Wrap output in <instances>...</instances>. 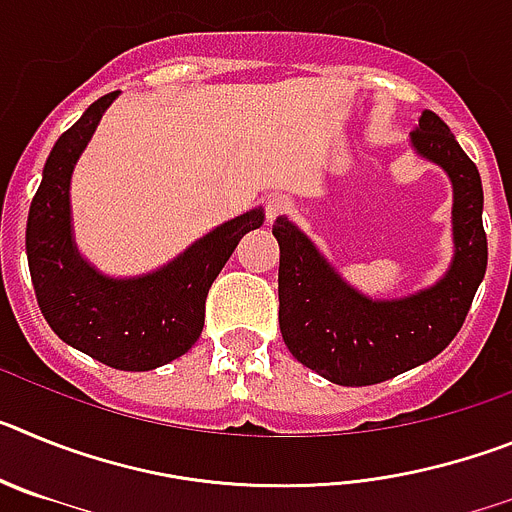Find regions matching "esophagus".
I'll use <instances>...</instances> for the list:
<instances>
[{"mask_svg":"<svg viewBox=\"0 0 512 512\" xmlns=\"http://www.w3.org/2000/svg\"><path fill=\"white\" fill-rule=\"evenodd\" d=\"M289 212H292V200H287V197H271L266 202V223L271 225L277 217L289 215Z\"/></svg>","mask_w":512,"mask_h":512,"instance_id":"34e87169","label":"esophagus"}]
</instances>
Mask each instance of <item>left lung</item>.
Segmentation results:
<instances>
[{
	"label": "left lung",
	"mask_w": 512,
	"mask_h": 512,
	"mask_svg": "<svg viewBox=\"0 0 512 512\" xmlns=\"http://www.w3.org/2000/svg\"><path fill=\"white\" fill-rule=\"evenodd\" d=\"M415 153L441 166L454 187V261L433 287L400 300H369L343 282L323 253L277 217L279 328L289 354L343 387H366L431 361L464 325L487 269L482 179L449 125L425 110L410 133Z\"/></svg>",
	"instance_id": "1"
}]
</instances>
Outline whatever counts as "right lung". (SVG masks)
I'll use <instances>...</instances> for the list:
<instances>
[{
  "label": "right lung",
  "mask_w": 512,
  "mask_h": 512,
  "mask_svg": "<svg viewBox=\"0 0 512 512\" xmlns=\"http://www.w3.org/2000/svg\"><path fill=\"white\" fill-rule=\"evenodd\" d=\"M117 94L89 104L56 140L27 215L25 248L35 297L53 333L112 369L148 372L197 343L212 282L243 235L261 228L264 212L233 217L153 274L133 279L99 274L74 243L69 187L81 151Z\"/></svg>",
  "instance_id": "obj_1"
}]
</instances>
